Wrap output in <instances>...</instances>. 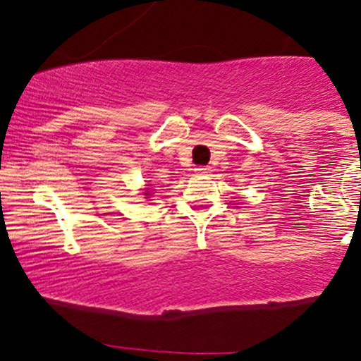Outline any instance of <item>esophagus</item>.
<instances>
[{
  "label": "esophagus",
  "mask_w": 361,
  "mask_h": 361,
  "mask_svg": "<svg viewBox=\"0 0 361 361\" xmlns=\"http://www.w3.org/2000/svg\"><path fill=\"white\" fill-rule=\"evenodd\" d=\"M195 173H197V175H209L210 168L209 166H197L195 168Z\"/></svg>",
  "instance_id": "34e87169"
}]
</instances>
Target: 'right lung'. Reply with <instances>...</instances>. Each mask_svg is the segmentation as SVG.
<instances>
[{
  "label": "right lung",
  "mask_w": 361,
  "mask_h": 361,
  "mask_svg": "<svg viewBox=\"0 0 361 361\" xmlns=\"http://www.w3.org/2000/svg\"><path fill=\"white\" fill-rule=\"evenodd\" d=\"M144 195H149V192H146V193H144ZM149 198V197H147Z\"/></svg>",
  "instance_id": "obj_1"
}]
</instances>
